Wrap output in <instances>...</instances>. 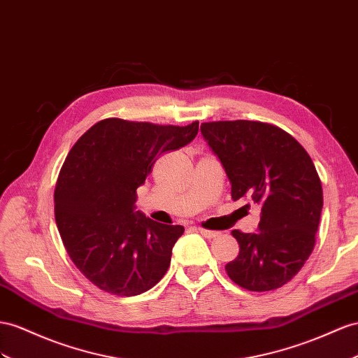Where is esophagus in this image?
Segmentation results:
<instances>
[{"mask_svg":"<svg viewBox=\"0 0 358 358\" xmlns=\"http://www.w3.org/2000/svg\"><path fill=\"white\" fill-rule=\"evenodd\" d=\"M198 231L203 234L206 239H215L217 236V231H210V230H204V228H198Z\"/></svg>","mask_w":358,"mask_h":358,"instance_id":"esophagus-1","label":"esophagus"}]
</instances>
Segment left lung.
<instances>
[{"instance_id": "obj_1", "label": "left lung", "mask_w": 358, "mask_h": 358, "mask_svg": "<svg viewBox=\"0 0 358 358\" xmlns=\"http://www.w3.org/2000/svg\"><path fill=\"white\" fill-rule=\"evenodd\" d=\"M201 134L225 169L231 198H251L262 207L257 233L231 231L241 251L225 266L228 277L252 292L284 286L315 248L324 198L313 162L271 124L204 122Z\"/></svg>"}]
</instances>
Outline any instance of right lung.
Here are the masks:
<instances>
[{"label": "right lung", "instance_id": "right-lung-1", "mask_svg": "<svg viewBox=\"0 0 358 358\" xmlns=\"http://www.w3.org/2000/svg\"><path fill=\"white\" fill-rule=\"evenodd\" d=\"M198 134L186 127L108 117L72 146L54 192L56 224L71 260L101 290L134 296L166 273L185 227L155 222L136 210V190L163 152Z\"/></svg>", "mask_w": 358, "mask_h": 358}]
</instances>
